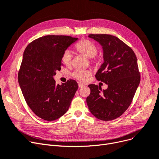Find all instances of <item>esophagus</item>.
<instances>
[{
  "label": "esophagus",
  "instance_id": "34e87169",
  "mask_svg": "<svg viewBox=\"0 0 159 159\" xmlns=\"http://www.w3.org/2000/svg\"><path fill=\"white\" fill-rule=\"evenodd\" d=\"M84 85L83 84H82V83H79V88H83V87H84Z\"/></svg>",
  "mask_w": 159,
  "mask_h": 159
}]
</instances>
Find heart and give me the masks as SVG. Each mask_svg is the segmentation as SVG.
<instances>
[{
	"instance_id": "obj_1",
	"label": "heart",
	"mask_w": 159,
	"mask_h": 159,
	"mask_svg": "<svg viewBox=\"0 0 159 159\" xmlns=\"http://www.w3.org/2000/svg\"><path fill=\"white\" fill-rule=\"evenodd\" d=\"M76 50L86 57L92 58L94 57L98 53L97 46L89 40L80 41L76 46ZM71 52L67 50L63 52L61 57V61L66 66H69L71 63ZM90 71L89 70L76 69L72 74V76L76 79L81 82H84L90 75Z\"/></svg>"
}]
</instances>
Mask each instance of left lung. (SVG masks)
<instances>
[{
    "label": "left lung",
    "instance_id": "1",
    "mask_svg": "<svg viewBox=\"0 0 159 159\" xmlns=\"http://www.w3.org/2000/svg\"><path fill=\"white\" fill-rule=\"evenodd\" d=\"M101 45L103 63L96 75L107 84L106 90L90 84L86 103L91 113L99 120L118 118L130 106L139 84L140 75L136 54L118 37L111 34H89Z\"/></svg>",
    "mask_w": 159,
    "mask_h": 159
}]
</instances>
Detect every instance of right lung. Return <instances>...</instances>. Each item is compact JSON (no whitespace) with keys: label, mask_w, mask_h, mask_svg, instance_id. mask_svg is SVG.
Listing matches in <instances>:
<instances>
[{"label":"right lung","mask_w":159,"mask_h":159,"mask_svg":"<svg viewBox=\"0 0 159 159\" xmlns=\"http://www.w3.org/2000/svg\"><path fill=\"white\" fill-rule=\"evenodd\" d=\"M79 39L46 35L29 44L23 52L18 83L25 100L40 119L52 121L68 111L79 86L74 80L56 84L63 52Z\"/></svg>","instance_id":"obj_1"}]
</instances>
